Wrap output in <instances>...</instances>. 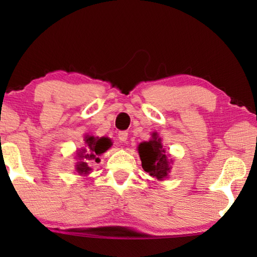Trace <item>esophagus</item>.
<instances>
[{"mask_svg": "<svg viewBox=\"0 0 257 257\" xmlns=\"http://www.w3.org/2000/svg\"><path fill=\"white\" fill-rule=\"evenodd\" d=\"M118 138L121 143H127L128 139V133L127 132H120L118 134Z\"/></svg>", "mask_w": 257, "mask_h": 257, "instance_id": "obj_1", "label": "esophagus"}]
</instances>
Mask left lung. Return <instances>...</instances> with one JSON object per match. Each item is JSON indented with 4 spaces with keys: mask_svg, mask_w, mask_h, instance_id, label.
<instances>
[{
    "mask_svg": "<svg viewBox=\"0 0 257 257\" xmlns=\"http://www.w3.org/2000/svg\"><path fill=\"white\" fill-rule=\"evenodd\" d=\"M138 153L142 160V167L150 176L162 180L170 172V162L161 144V139L153 134V139L144 142L138 146Z\"/></svg>",
    "mask_w": 257,
    "mask_h": 257,
    "instance_id": "left-lung-1",
    "label": "left lung"
}]
</instances>
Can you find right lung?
I'll return each instance as SVG.
<instances>
[{"label":"right lung","instance_id":"obj_1","mask_svg":"<svg viewBox=\"0 0 257 257\" xmlns=\"http://www.w3.org/2000/svg\"><path fill=\"white\" fill-rule=\"evenodd\" d=\"M86 149L81 150V152L78 153V158L79 160L84 158V160L78 162L76 165V170L80 175H87L90 171V168L88 167V161H94V162H99L98 156L104 153L108 147L112 145L111 141L108 138L102 137V138H95L93 136L86 137Z\"/></svg>","mask_w":257,"mask_h":257}]
</instances>
